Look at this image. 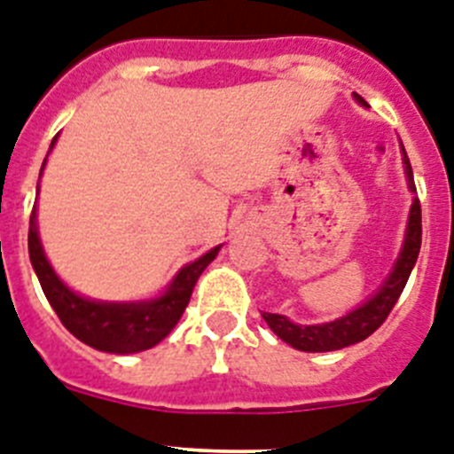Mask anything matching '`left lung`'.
<instances>
[{"mask_svg": "<svg viewBox=\"0 0 454 454\" xmlns=\"http://www.w3.org/2000/svg\"><path fill=\"white\" fill-rule=\"evenodd\" d=\"M355 99L362 104V106H368V104L364 102V98H359L356 92ZM400 152H403L407 188L411 192H416L414 172H411V163H409L403 143H400ZM420 234H423V227H420V202L419 198H411L407 230H404V240L403 247H400L398 259L393 263L387 279L380 284V288L372 293L366 302L355 307L352 311H348L346 316H340V318L320 325H298L293 323V320H288L286 316L266 314V311H263V320H266L268 327H270L284 343H288L291 348L302 352L340 350V348L355 346L359 340L368 339V336L387 320V316L391 314L393 304L398 302L400 293H403L404 284H407L409 275H411V270H414L416 266V259H419Z\"/></svg>", "mask_w": 454, "mask_h": 454, "instance_id": "obj_1", "label": "left lung"}]
</instances>
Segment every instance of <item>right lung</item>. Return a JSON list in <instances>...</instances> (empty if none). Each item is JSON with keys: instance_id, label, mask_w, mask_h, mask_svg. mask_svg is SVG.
I'll return each instance as SVG.
<instances>
[{"instance_id": "add662e5", "label": "right lung", "mask_w": 454, "mask_h": 454, "mask_svg": "<svg viewBox=\"0 0 454 454\" xmlns=\"http://www.w3.org/2000/svg\"><path fill=\"white\" fill-rule=\"evenodd\" d=\"M54 145L56 138L51 140L50 152L54 150ZM47 156L40 168V177L45 170ZM40 186H35V191ZM220 247L223 246H215L200 259L186 263L172 277L166 291L156 298L134 300V302H104V300L83 298L56 275L40 243L35 207L29 220V259L51 309L70 334L77 336L86 346L111 352V355H134V352L150 350L156 343H161L170 334L172 327L179 323L184 309L191 302V293L200 275L218 256Z\"/></svg>"}]
</instances>
